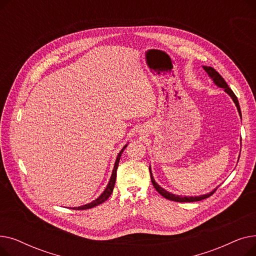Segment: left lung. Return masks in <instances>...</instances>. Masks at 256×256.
<instances>
[{
	"mask_svg": "<svg viewBox=\"0 0 256 256\" xmlns=\"http://www.w3.org/2000/svg\"><path fill=\"white\" fill-rule=\"evenodd\" d=\"M204 70L206 72V74H208V76L212 80V82L214 83V85L220 87V88H223L224 91L228 94L232 98V100H234V102L236 104V109H238V112L242 118V113H240V104H238V100L236 96V94L232 92V90L230 88V86L227 85V83L225 82V80L220 76V74L218 72L214 70L212 67L210 66H204ZM150 178H152V182L154 186V189L162 195L163 197H165L166 199H169V200H172V201H176V202H193V201H200L202 199H206L210 196H212L214 192H216V190L218 189V186L216 188V189H214L212 191H210V193H206V194H204V195H199V196H180V195H176V194H172L168 191H166L165 189H163L162 186H160V184H158L154 178V176L152 173V168L150 166Z\"/></svg>",
	"mask_w": 256,
	"mask_h": 256,
	"instance_id": "8db88e82",
	"label": "left lung"
}]
</instances>
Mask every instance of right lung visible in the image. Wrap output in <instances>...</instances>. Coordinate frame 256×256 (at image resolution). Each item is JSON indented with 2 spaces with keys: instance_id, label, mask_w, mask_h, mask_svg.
Here are the masks:
<instances>
[{
  "instance_id": "add662e5",
  "label": "right lung",
  "mask_w": 256,
  "mask_h": 256,
  "mask_svg": "<svg viewBox=\"0 0 256 256\" xmlns=\"http://www.w3.org/2000/svg\"><path fill=\"white\" fill-rule=\"evenodd\" d=\"M128 146V144H126L124 146V148L120 150V152L118 154L117 158H116V160H115V164H114V168H113V171H112V176H111V178L109 180V182H108L106 184V188L104 189V191L96 199L93 200L92 202L90 204H84V206H78V208H72L74 210H88V208H94L96 206L102 202H104V201L109 198L113 192V189H114V186H115V182H116V174H117V168H118V164H119V160H120V156L121 154H122L124 150H126V147Z\"/></svg>"
}]
</instances>
